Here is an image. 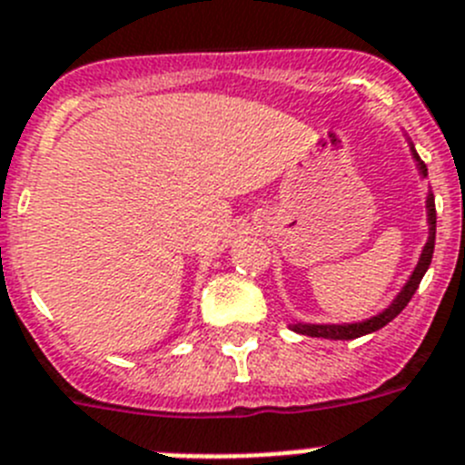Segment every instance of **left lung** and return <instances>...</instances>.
<instances>
[{
  "label": "left lung",
  "instance_id": "left-lung-1",
  "mask_svg": "<svg viewBox=\"0 0 465 465\" xmlns=\"http://www.w3.org/2000/svg\"><path fill=\"white\" fill-rule=\"evenodd\" d=\"M412 154H415L417 164H420L421 175H426V164L420 160V154L415 153V148H412ZM426 208H429V224H430L429 242L424 245V252H421V259H420V263H417V269H415V273H412V278L408 280V284L403 287V292L396 296L394 303L389 305L382 315L373 317V320L359 322V324H341V326H336V324H294V331L303 333V336H312V338H329V341H352V338L378 331V329H382L384 324H389V322L394 320V317L403 311L405 305L410 303V299L415 296L417 287H420L421 278H424L426 269H429L430 259H433V245H436V202H433V194H429V199H426Z\"/></svg>",
  "mask_w": 465,
  "mask_h": 465
}]
</instances>
